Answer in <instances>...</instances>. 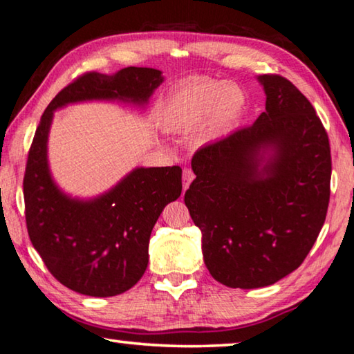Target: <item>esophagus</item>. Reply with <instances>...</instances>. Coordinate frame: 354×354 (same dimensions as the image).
Returning <instances> with one entry per match:
<instances>
[{"label":"esophagus","instance_id":"1","mask_svg":"<svg viewBox=\"0 0 354 354\" xmlns=\"http://www.w3.org/2000/svg\"><path fill=\"white\" fill-rule=\"evenodd\" d=\"M193 178H194V172L191 171L189 167H185V169H183V174H182V180H183V191H187V189H188L189 183L193 182Z\"/></svg>","mask_w":354,"mask_h":354}]
</instances>
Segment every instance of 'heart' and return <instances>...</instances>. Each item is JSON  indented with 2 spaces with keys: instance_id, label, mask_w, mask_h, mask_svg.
Segmentation results:
<instances>
[{
  "instance_id": "heart-1",
  "label": "heart",
  "mask_w": 354,
  "mask_h": 354,
  "mask_svg": "<svg viewBox=\"0 0 354 354\" xmlns=\"http://www.w3.org/2000/svg\"><path fill=\"white\" fill-rule=\"evenodd\" d=\"M246 105L248 97L236 83L196 78L172 92L161 119L167 129L189 130L208 118V133H221L239 122Z\"/></svg>"
}]
</instances>
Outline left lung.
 Returning a JSON list of instances; mask_svg holds the SVG:
<instances>
[{"label": "left lung", "instance_id": "1", "mask_svg": "<svg viewBox=\"0 0 354 354\" xmlns=\"http://www.w3.org/2000/svg\"><path fill=\"white\" fill-rule=\"evenodd\" d=\"M266 111L194 153L185 205L210 274L232 288L277 282L304 262L329 204L331 149L314 106L287 78L259 77ZM265 149L274 152L262 167Z\"/></svg>", "mask_w": 354, "mask_h": 354}]
</instances>
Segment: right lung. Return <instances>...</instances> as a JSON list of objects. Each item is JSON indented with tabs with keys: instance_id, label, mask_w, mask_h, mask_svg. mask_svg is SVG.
I'll return each mask as SVG.
<instances>
[{
	"instance_id": "1",
	"label": "right lung",
	"mask_w": 354,
	"mask_h": 354,
	"mask_svg": "<svg viewBox=\"0 0 354 354\" xmlns=\"http://www.w3.org/2000/svg\"><path fill=\"white\" fill-rule=\"evenodd\" d=\"M161 83V72L149 67H127L111 77L86 72L67 84L40 118L23 178L28 235L50 273L73 292L114 297L141 279L156 219L182 193V169L138 167L100 198L71 199L51 180L46 163L53 111L83 100L142 105Z\"/></svg>"
}]
</instances>
